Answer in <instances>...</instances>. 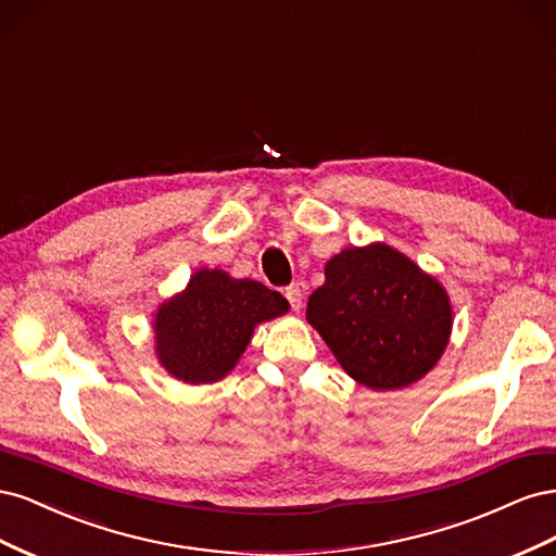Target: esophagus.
Wrapping results in <instances>:
<instances>
[{"label": "esophagus", "instance_id": "esophagus-1", "mask_svg": "<svg viewBox=\"0 0 556 556\" xmlns=\"http://www.w3.org/2000/svg\"><path fill=\"white\" fill-rule=\"evenodd\" d=\"M285 299L290 301L292 311H299L301 308V301H304V292H301V288L294 282V285H290V288H285Z\"/></svg>", "mask_w": 556, "mask_h": 556}]
</instances>
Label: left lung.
Masks as SVG:
<instances>
[{
  "label": "left lung",
  "instance_id": "8db88e82",
  "mask_svg": "<svg viewBox=\"0 0 556 556\" xmlns=\"http://www.w3.org/2000/svg\"><path fill=\"white\" fill-rule=\"evenodd\" d=\"M306 317L345 371L374 390H399L422 378L443 355L452 329L441 285L382 243L331 257Z\"/></svg>",
  "mask_w": 556,
  "mask_h": 556
}]
</instances>
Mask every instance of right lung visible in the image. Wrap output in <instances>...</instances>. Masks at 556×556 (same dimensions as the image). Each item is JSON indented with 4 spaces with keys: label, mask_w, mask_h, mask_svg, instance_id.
<instances>
[{
    "label": "right lung",
    "mask_w": 556,
    "mask_h": 556,
    "mask_svg": "<svg viewBox=\"0 0 556 556\" xmlns=\"http://www.w3.org/2000/svg\"><path fill=\"white\" fill-rule=\"evenodd\" d=\"M280 292L257 280H233L201 268L188 290L164 304L155 319L162 366L185 382L225 378L243 355L255 325L288 313Z\"/></svg>",
    "instance_id": "right-lung-1"
}]
</instances>
